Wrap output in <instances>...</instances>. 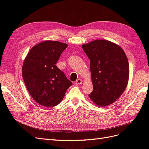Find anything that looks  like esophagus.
Listing matches in <instances>:
<instances>
[{
    "mask_svg": "<svg viewBox=\"0 0 149 149\" xmlns=\"http://www.w3.org/2000/svg\"><path fill=\"white\" fill-rule=\"evenodd\" d=\"M83 83V81L81 79H77L76 81V82H75V83H76V84H81Z\"/></svg>",
    "mask_w": 149,
    "mask_h": 149,
    "instance_id": "obj_1",
    "label": "esophagus"
}]
</instances>
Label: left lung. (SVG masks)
Instances as JSON below:
<instances>
[{"label": "left lung", "mask_w": 149, "mask_h": 149, "mask_svg": "<svg viewBox=\"0 0 149 149\" xmlns=\"http://www.w3.org/2000/svg\"><path fill=\"white\" fill-rule=\"evenodd\" d=\"M90 60L93 91L89 94L100 107L114 102L127 87L129 65L127 56L118 45L105 40H96L82 45Z\"/></svg>", "instance_id": "1"}]
</instances>
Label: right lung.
Listing matches in <instances>:
<instances>
[{
  "instance_id": "1",
  "label": "right lung",
  "mask_w": 149,
  "mask_h": 149,
  "mask_svg": "<svg viewBox=\"0 0 149 149\" xmlns=\"http://www.w3.org/2000/svg\"><path fill=\"white\" fill-rule=\"evenodd\" d=\"M67 47L65 43L46 40L31 48L25 58L22 77L31 96L40 105H58L72 85L56 66Z\"/></svg>"
}]
</instances>
